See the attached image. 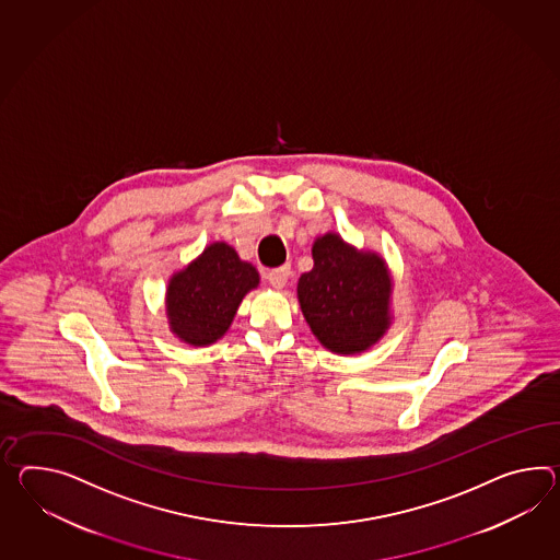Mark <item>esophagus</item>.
I'll return each mask as SVG.
<instances>
[{
    "label": "esophagus",
    "instance_id": "obj_1",
    "mask_svg": "<svg viewBox=\"0 0 560 560\" xmlns=\"http://www.w3.org/2000/svg\"><path fill=\"white\" fill-rule=\"evenodd\" d=\"M289 275H291V267L283 265V267H277V269L267 271V281H269L275 289H281V287H285Z\"/></svg>",
    "mask_w": 560,
    "mask_h": 560
}]
</instances>
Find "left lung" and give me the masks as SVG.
<instances>
[{
  "instance_id": "obj_1",
  "label": "left lung",
  "mask_w": 560,
  "mask_h": 560,
  "mask_svg": "<svg viewBox=\"0 0 560 560\" xmlns=\"http://www.w3.org/2000/svg\"><path fill=\"white\" fill-rule=\"evenodd\" d=\"M314 269L298 283L301 312L331 352L355 354L388 328L390 279L381 257L355 253L338 234L314 243Z\"/></svg>"
}]
</instances>
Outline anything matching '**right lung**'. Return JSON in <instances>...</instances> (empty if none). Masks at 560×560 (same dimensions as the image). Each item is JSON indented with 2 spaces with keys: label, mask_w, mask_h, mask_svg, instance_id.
<instances>
[{
  "label": "right lung",
  "mask_w": 560,
  "mask_h": 560,
  "mask_svg": "<svg viewBox=\"0 0 560 560\" xmlns=\"http://www.w3.org/2000/svg\"><path fill=\"white\" fill-rule=\"evenodd\" d=\"M257 285V269L238 259L232 246H208L170 281L167 317L172 331L191 346L219 340L231 328L243 298Z\"/></svg>",
  "instance_id": "add662e5"
}]
</instances>
